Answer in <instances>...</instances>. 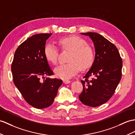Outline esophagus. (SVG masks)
I'll return each mask as SVG.
<instances>
[{"label": "esophagus", "instance_id": "obj_1", "mask_svg": "<svg viewBox=\"0 0 135 135\" xmlns=\"http://www.w3.org/2000/svg\"><path fill=\"white\" fill-rule=\"evenodd\" d=\"M63 82L65 84H69L70 83V81L68 80H64L63 81Z\"/></svg>", "mask_w": 135, "mask_h": 135}]
</instances>
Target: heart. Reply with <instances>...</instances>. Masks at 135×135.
<instances>
[{"label": "heart", "instance_id": "1", "mask_svg": "<svg viewBox=\"0 0 135 135\" xmlns=\"http://www.w3.org/2000/svg\"><path fill=\"white\" fill-rule=\"evenodd\" d=\"M58 44L63 50L70 51L68 59L69 63L61 64L55 69V73L59 78L69 79L80 69L84 70L92 65L94 60L93 49L84 39L78 36L62 37L58 39ZM44 54L48 62L53 65L57 64L59 52L55 45L50 43L46 45Z\"/></svg>", "mask_w": 135, "mask_h": 135}]
</instances>
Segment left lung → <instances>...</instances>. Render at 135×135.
I'll return each mask as SVG.
<instances>
[{"label":"left lung","instance_id":"8db88e82","mask_svg":"<svg viewBox=\"0 0 135 135\" xmlns=\"http://www.w3.org/2000/svg\"><path fill=\"white\" fill-rule=\"evenodd\" d=\"M94 43L95 58L90 70L81 80L83 90L79 99L86 105L96 107L113 96L122 75L123 61L116 46L96 32L81 33Z\"/></svg>","mask_w":135,"mask_h":135}]
</instances>
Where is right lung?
<instances>
[{
	"label": "right lung",
	"mask_w": 135,
	"mask_h": 135,
	"mask_svg": "<svg viewBox=\"0 0 135 135\" xmlns=\"http://www.w3.org/2000/svg\"><path fill=\"white\" fill-rule=\"evenodd\" d=\"M51 34H35L26 39L16 49L11 64L16 87L25 101L38 109L53 103L62 84L60 79L45 78L54 74L44 54L46 41Z\"/></svg>",
	"instance_id": "right-lung-1"
}]
</instances>
